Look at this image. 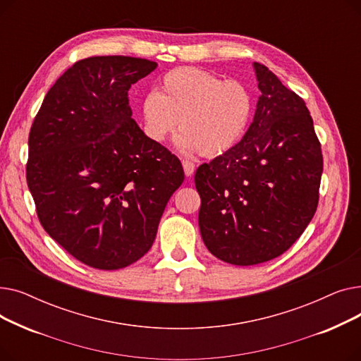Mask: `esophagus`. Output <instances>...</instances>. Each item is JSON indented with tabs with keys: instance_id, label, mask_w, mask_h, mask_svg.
Wrapping results in <instances>:
<instances>
[{
	"instance_id": "esophagus-1",
	"label": "esophagus",
	"mask_w": 361,
	"mask_h": 361,
	"mask_svg": "<svg viewBox=\"0 0 361 361\" xmlns=\"http://www.w3.org/2000/svg\"><path fill=\"white\" fill-rule=\"evenodd\" d=\"M183 168H184V174H185L187 177H192V176L195 174L196 166H195V164H193L192 161L184 159V161H183Z\"/></svg>"
}]
</instances>
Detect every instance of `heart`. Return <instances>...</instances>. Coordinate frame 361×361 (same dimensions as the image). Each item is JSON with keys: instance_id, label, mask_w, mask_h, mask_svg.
Returning a JSON list of instances; mask_svg holds the SVG:
<instances>
[{"instance_id": "heart-1", "label": "heart", "mask_w": 361, "mask_h": 361, "mask_svg": "<svg viewBox=\"0 0 361 361\" xmlns=\"http://www.w3.org/2000/svg\"><path fill=\"white\" fill-rule=\"evenodd\" d=\"M142 126L149 140L162 143L180 126L177 145L200 150L207 158L231 150L243 137L252 114V94L238 80H222L195 67L166 73L161 90L140 104Z\"/></svg>"}]
</instances>
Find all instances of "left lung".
<instances>
[{"label": "left lung", "instance_id": "1", "mask_svg": "<svg viewBox=\"0 0 361 361\" xmlns=\"http://www.w3.org/2000/svg\"><path fill=\"white\" fill-rule=\"evenodd\" d=\"M262 92L244 137L195 176L203 243L218 259L250 267L287 252L319 203L324 158L306 102L255 63Z\"/></svg>", "mask_w": 361, "mask_h": 361}]
</instances>
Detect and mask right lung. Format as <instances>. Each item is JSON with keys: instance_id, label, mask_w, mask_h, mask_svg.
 I'll return each instance as SVG.
<instances>
[{"instance_id": "obj_1", "label": "right lung", "mask_w": 361, "mask_h": 361, "mask_svg": "<svg viewBox=\"0 0 361 361\" xmlns=\"http://www.w3.org/2000/svg\"><path fill=\"white\" fill-rule=\"evenodd\" d=\"M124 55L74 63L29 133L26 180L44 230L94 269L135 263L184 181L180 159L131 118L128 89L157 68Z\"/></svg>"}]
</instances>
